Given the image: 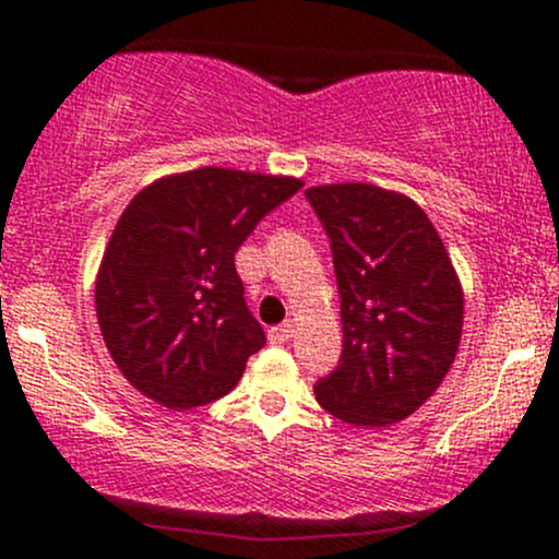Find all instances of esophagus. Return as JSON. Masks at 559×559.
Returning <instances> with one entry per match:
<instances>
[{"mask_svg": "<svg viewBox=\"0 0 559 559\" xmlns=\"http://www.w3.org/2000/svg\"><path fill=\"white\" fill-rule=\"evenodd\" d=\"M267 335H270V341H273V343H286V341H292V335H295V324H292V321H286V324L273 326Z\"/></svg>", "mask_w": 559, "mask_h": 559, "instance_id": "obj_1", "label": "esophagus"}]
</instances>
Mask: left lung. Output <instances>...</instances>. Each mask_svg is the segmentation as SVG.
I'll return each mask as SVG.
<instances>
[{
  "label": "left lung",
  "mask_w": 559,
  "mask_h": 559,
  "mask_svg": "<svg viewBox=\"0 0 559 559\" xmlns=\"http://www.w3.org/2000/svg\"><path fill=\"white\" fill-rule=\"evenodd\" d=\"M337 275L343 354L316 384L326 414L354 427L408 419L436 394L462 337L460 275L411 197L373 183L306 191Z\"/></svg>",
  "instance_id": "1"
}]
</instances>
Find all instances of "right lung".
<instances>
[{
	"instance_id": "obj_1",
	"label": "right lung",
	"mask_w": 559,
	"mask_h": 559,
	"mask_svg": "<svg viewBox=\"0 0 559 559\" xmlns=\"http://www.w3.org/2000/svg\"><path fill=\"white\" fill-rule=\"evenodd\" d=\"M302 189L292 175L200 167L140 189L94 281L112 362L162 408L189 411L238 386L264 330L248 313L235 251Z\"/></svg>"
}]
</instances>
